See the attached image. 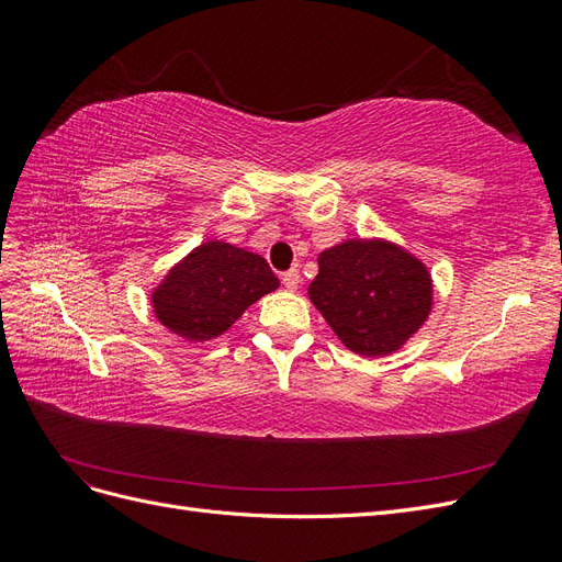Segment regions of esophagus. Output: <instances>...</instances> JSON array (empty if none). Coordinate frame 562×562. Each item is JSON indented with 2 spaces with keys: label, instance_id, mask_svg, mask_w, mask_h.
<instances>
[{
  "label": "esophagus",
  "instance_id": "obj_1",
  "mask_svg": "<svg viewBox=\"0 0 562 562\" xmlns=\"http://www.w3.org/2000/svg\"><path fill=\"white\" fill-rule=\"evenodd\" d=\"M281 283L288 288V291H297L300 285V271L297 269H288L281 274Z\"/></svg>",
  "mask_w": 562,
  "mask_h": 562
}]
</instances>
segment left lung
<instances>
[{
  "mask_svg": "<svg viewBox=\"0 0 562 562\" xmlns=\"http://www.w3.org/2000/svg\"><path fill=\"white\" fill-rule=\"evenodd\" d=\"M310 297L351 351L380 356L398 349L429 316L431 281L396 246L347 241L318 255Z\"/></svg>",
  "mask_w": 562,
  "mask_h": 562,
  "instance_id": "8db88e82",
  "label": "left lung"
}]
</instances>
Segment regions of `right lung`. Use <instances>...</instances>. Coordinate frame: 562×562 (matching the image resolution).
I'll return each instance as SVG.
<instances>
[{"label":"right lung","mask_w":562,"mask_h":562,"mask_svg":"<svg viewBox=\"0 0 562 562\" xmlns=\"http://www.w3.org/2000/svg\"><path fill=\"white\" fill-rule=\"evenodd\" d=\"M277 288L279 279L260 255L209 241L171 269L151 302L168 330L203 342L223 335L255 300Z\"/></svg>","instance_id":"obj_1"}]
</instances>
